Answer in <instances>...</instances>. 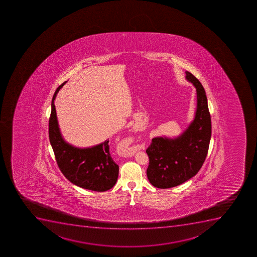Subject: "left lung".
<instances>
[{
	"label": "left lung",
	"mask_w": 257,
	"mask_h": 257,
	"mask_svg": "<svg viewBox=\"0 0 257 257\" xmlns=\"http://www.w3.org/2000/svg\"><path fill=\"white\" fill-rule=\"evenodd\" d=\"M186 79L197 90L194 118L177 137H155L146 150L149 158L147 177L158 188H170L194 177L202 168L211 136V115L206 92L194 75L186 71Z\"/></svg>",
	"instance_id": "1"
}]
</instances>
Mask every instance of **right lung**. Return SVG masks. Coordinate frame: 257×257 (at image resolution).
<instances>
[{"instance_id":"1","label":"right lung","mask_w":257,"mask_h":257,"mask_svg":"<svg viewBox=\"0 0 257 257\" xmlns=\"http://www.w3.org/2000/svg\"><path fill=\"white\" fill-rule=\"evenodd\" d=\"M66 82L58 87L51 101L49 138L55 159L61 173L73 184L94 192H105L115 185L118 176V166L109 154L108 139L94 146L78 148L65 141L60 132L54 103Z\"/></svg>"}]
</instances>
